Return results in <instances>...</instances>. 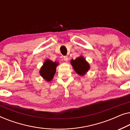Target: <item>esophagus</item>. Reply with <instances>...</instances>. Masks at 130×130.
I'll return each instance as SVG.
<instances>
[{
	"label": "esophagus",
	"mask_w": 130,
	"mask_h": 130,
	"mask_svg": "<svg viewBox=\"0 0 130 130\" xmlns=\"http://www.w3.org/2000/svg\"><path fill=\"white\" fill-rule=\"evenodd\" d=\"M63 59L66 62H67V61H68V60H69L68 57H67V56H64L63 57Z\"/></svg>",
	"instance_id": "34e87169"
}]
</instances>
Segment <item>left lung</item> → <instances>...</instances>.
<instances>
[{"instance_id": "8db88e82", "label": "left lung", "mask_w": 130, "mask_h": 130, "mask_svg": "<svg viewBox=\"0 0 130 130\" xmlns=\"http://www.w3.org/2000/svg\"><path fill=\"white\" fill-rule=\"evenodd\" d=\"M73 68L80 76H83L89 70L90 66L83 56H80L75 60H72L70 61Z\"/></svg>"}]
</instances>
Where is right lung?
<instances>
[{"label": "right lung", "mask_w": 130, "mask_h": 130, "mask_svg": "<svg viewBox=\"0 0 130 130\" xmlns=\"http://www.w3.org/2000/svg\"><path fill=\"white\" fill-rule=\"evenodd\" d=\"M58 65V62H53L49 59L46 60L40 70V75L46 81L50 82L56 73V67Z\"/></svg>", "instance_id": "obj_1"}]
</instances>
